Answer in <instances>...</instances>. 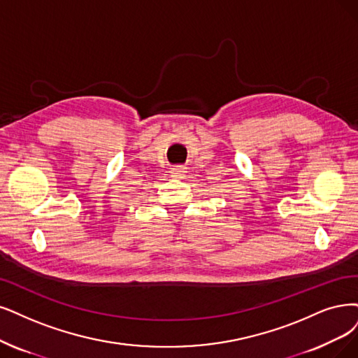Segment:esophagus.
Instances as JSON below:
<instances>
[{"label":"esophagus","instance_id":"esophagus-1","mask_svg":"<svg viewBox=\"0 0 358 358\" xmlns=\"http://www.w3.org/2000/svg\"><path fill=\"white\" fill-rule=\"evenodd\" d=\"M187 168L184 166V165H176V166H172L171 168V174H172V177H178V178H182L184 176H186V171Z\"/></svg>","mask_w":358,"mask_h":358}]
</instances>
